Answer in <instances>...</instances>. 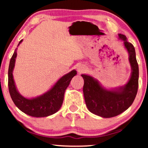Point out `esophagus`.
<instances>
[{
	"label": "esophagus",
	"mask_w": 148,
	"mask_h": 148,
	"mask_svg": "<svg viewBox=\"0 0 148 148\" xmlns=\"http://www.w3.org/2000/svg\"><path fill=\"white\" fill-rule=\"evenodd\" d=\"M85 70H86V66L83 65V64H79V65L77 66V71L79 73H82L84 72Z\"/></svg>",
	"instance_id": "34e87169"
}]
</instances>
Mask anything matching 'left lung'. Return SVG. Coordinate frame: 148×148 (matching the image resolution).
I'll list each match as a JSON object with an SVG mask.
<instances>
[{
    "label": "left lung",
    "instance_id": "left-lung-1",
    "mask_svg": "<svg viewBox=\"0 0 148 148\" xmlns=\"http://www.w3.org/2000/svg\"><path fill=\"white\" fill-rule=\"evenodd\" d=\"M119 38L123 40L128 52L131 68L130 78L126 84L108 90L92 76L82 75L84 80L83 92L86 106L91 112L103 118L116 116L128 109L133 104L138 90L139 66L135 48L123 34H119Z\"/></svg>",
    "mask_w": 148,
    "mask_h": 148
}]
</instances>
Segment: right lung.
<instances>
[{
  "instance_id": "1",
  "label": "right lung",
  "mask_w": 148,
  "mask_h": 148,
  "mask_svg": "<svg viewBox=\"0 0 148 148\" xmlns=\"http://www.w3.org/2000/svg\"><path fill=\"white\" fill-rule=\"evenodd\" d=\"M23 40L19 42L18 46ZM17 57V48L9 62L8 86L10 95L15 106L26 114L34 117H45L56 113L60 108L64 100V92L77 71L73 70L61 77L49 90L36 98H27L18 92L14 82L13 71Z\"/></svg>"
}]
</instances>
